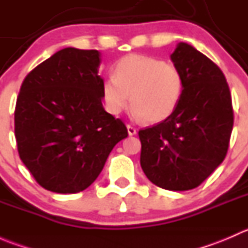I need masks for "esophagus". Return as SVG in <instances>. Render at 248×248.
Here are the masks:
<instances>
[{
    "label": "esophagus",
    "instance_id": "34e87169",
    "mask_svg": "<svg viewBox=\"0 0 248 248\" xmlns=\"http://www.w3.org/2000/svg\"><path fill=\"white\" fill-rule=\"evenodd\" d=\"M127 131H128L129 136H134V134H137V128L132 126V124H127Z\"/></svg>",
    "mask_w": 248,
    "mask_h": 248
}]
</instances>
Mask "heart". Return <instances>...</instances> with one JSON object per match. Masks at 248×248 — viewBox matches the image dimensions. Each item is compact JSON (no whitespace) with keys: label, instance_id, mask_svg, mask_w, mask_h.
Here are the masks:
<instances>
[{"label":"heart","instance_id":"b5f03b06","mask_svg":"<svg viewBox=\"0 0 248 248\" xmlns=\"http://www.w3.org/2000/svg\"><path fill=\"white\" fill-rule=\"evenodd\" d=\"M184 92L179 67L163 60L132 54L114 67V77L103 81L102 93L109 112L117 115L129 103L137 117L157 124L170 117Z\"/></svg>","mask_w":248,"mask_h":248}]
</instances>
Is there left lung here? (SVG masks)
Instances as JSON below:
<instances>
[{
  "mask_svg": "<svg viewBox=\"0 0 248 248\" xmlns=\"http://www.w3.org/2000/svg\"><path fill=\"white\" fill-rule=\"evenodd\" d=\"M170 57L184 77V92L170 117L139 131L140 166L156 186L188 191L226 158L234 111L228 82L215 62L186 43Z\"/></svg>",
  "mask_w": 248,
  "mask_h": 248,
  "instance_id": "left-lung-1",
  "label": "left lung"
}]
</instances>
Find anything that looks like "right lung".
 Masks as SVG:
<instances>
[{"instance_id": "right-lung-1", "label": "right lung", "mask_w": 248, "mask_h": 248, "mask_svg": "<svg viewBox=\"0 0 248 248\" xmlns=\"http://www.w3.org/2000/svg\"><path fill=\"white\" fill-rule=\"evenodd\" d=\"M99 52L66 47L32 69L14 111L17 152L43 188L78 193L98 177L126 124L102 104Z\"/></svg>"}]
</instances>
